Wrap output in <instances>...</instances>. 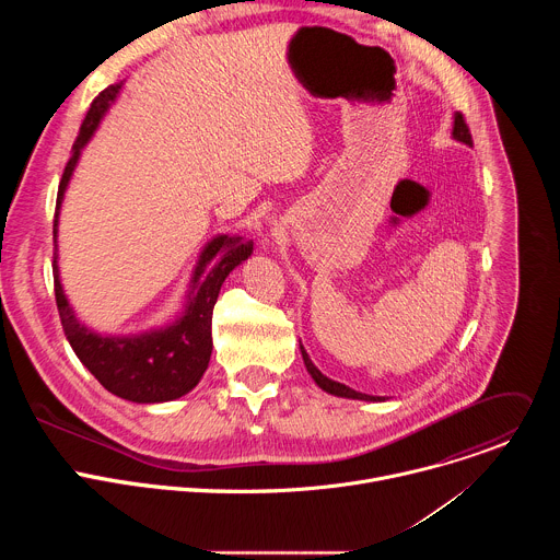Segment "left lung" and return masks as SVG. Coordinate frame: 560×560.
Returning a JSON list of instances; mask_svg holds the SVG:
<instances>
[{"mask_svg": "<svg viewBox=\"0 0 560 560\" xmlns=\"http://www.w3.org/2000/svg\"><path fill=\"white\" fill-rule=\"evenodd\" d=\"M452 135H454V139H456V141H463V143L471 145V135H469V128H467L465 117H463L460 113H456V115H454V130H452ZM301 357H303V363H305V368H307L310 376L314 378V383H316L318 387H322V389H326L328 394L346 396V398H359V401H383V396L361 394V392H357V389H352V387H348V385H343V383H339V381H332V378H328L326 374L318 372V370H316V365L310 361L307 352L303 350V346H301Z\"/></svg>", "mask_w": 560, "mask_h": 560, "instance_id": "1", "label": "left lung"}]
</instances>
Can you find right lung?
<instances>
[{
	"label": "right lung",
	"instance_id": "obj_1",
	"mask_svg": "<svg viewBox=\"0 0 560 560\" xmlns=\"http://www.w3.org/2000/svg\"><path fill=\"white\" fill-rule=\"evenodd\" d=\"M121 84H113L102 91L82 121L79 135L72 143V154L63 168L57 208L52 223V238L57 244V217L59 206L70 182V175L77 166L82 148L89 143L97 130L104 113L110 102H115ZM253 255V242L244 236L221 234L203 248L192 281L188 290V301L184 314L177 322L164 330H152L139 337H102L77 322L72 307L66 301V294L59 283L57 270V248L52 261L55 277V301L63 335L91 374L115 396L135 404H164L188 394L199 378L203 376L210 354H212V307L217 303L221 283L225 277Z\"/></svg>",
	"mask_w": 560,
	"mask_h": 560
}]
</instances>
